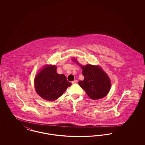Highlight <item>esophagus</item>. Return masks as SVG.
<instances>
[{"instance_id":"esophagus-1","label":"esophagus","mask_w":145,"mask_h":145,"mask_svg":"<svg viewBox=\"0 0 145 145\" xmlns=\"http://www.w3.org/2000/svg\"><path fill=\"white\" fill-rule=\"evenodd\" d=\"M78 83V80H74L73 82H72V83L73 84H76V83Z\"/></svg>"}]
</instances>
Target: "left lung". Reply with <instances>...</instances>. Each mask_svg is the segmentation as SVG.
<instances>
[{
	"label": "left lung",
	"instance_id": "left-lung-1",
	"mask_svg": "<svg viewBox=\"0 0 145 145\" xmlns=\"http://www.w3.org/2000/svg\"><path fill=\"white\" fill-rule=\"evenodd\" d=\"M72 60L83 70L84 79L79 81L78 84L85 91L88 96L93 100L106 96L110 90L111 83L109 76L102 67L91 64L83 66L76 59Z\"/></svg>",
	"mask_w": 145,
	"mask_h": 145
}]
</instances>
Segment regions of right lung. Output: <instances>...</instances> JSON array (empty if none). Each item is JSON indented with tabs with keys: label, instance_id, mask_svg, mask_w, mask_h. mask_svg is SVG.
<instances>
[{
	"label": "right lung",
	"instance_id": "1",
	"mask_svg": "<svg viewBox=\"0 0 145 145\" xmlns=\"http://www.w3.org/2000/svg\"><path fill=\"white\" fill-rule=\"evenodd\" d=\"M55 65H46L35 76L36 92L44 100L55 101L72 85L64 74L57 73Z\"/></svg>",
	"mask_w": 145,
	"mask_h": 145
}]
</instances>
